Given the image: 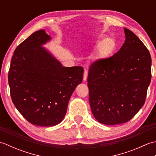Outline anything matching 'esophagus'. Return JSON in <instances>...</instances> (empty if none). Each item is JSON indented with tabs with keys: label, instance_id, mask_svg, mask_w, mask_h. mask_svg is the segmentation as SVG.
<instances>
[{
	"label": "esophagus",
	"instance_id": "34e87169",
	"mask_svg": "<svg viewBox=\"0 0 156 156\" xmlns=\"http://www.w3.org/2000/svg\"><path fill=\"white\" fill-rule=\"evenodd\" d=\"M87 76H88V72L87 70H84V77H83V80L84 81L87 80Z\"/></svg>",
	"mask_w": 156,
	"mask_h": 156
}]
</instances>
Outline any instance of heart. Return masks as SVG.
Returning a JSON list of instances; mask_svg holds the SVG:
<instances>
[{
    "mask_svg": "<svg viewBox=\"0 0 156 156\" xmlns=\"http://www.w3.org/2000/svg\"><path fill=\"white\" fill-rule=\"evenodd\" d=\"M97 47V56L98 59H107L113 54L117 48V42L112 38H106V36H99L96 41Z\"/></svg>",
    "mask_w": 156,
    "mask_h": 156,
    "instance_id": "b5f03b06",
    "label": "heart"
}]
</instances>
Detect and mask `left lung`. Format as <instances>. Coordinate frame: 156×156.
<instances>
[{"mask_svg":"<svg viewBox=\"0 0 156 156\" xmlns=\"http://www.w3.org/2000/svg\"><path fill=\"white\" fill-rule=\"evenodd\" d=\"M125 41L112 57L92 63L88 70L89 101L101 123L129 121L143 107L151 78L150 52L137 35L124 28Z\"/></svg>","mask_w":156,"mask_h":156,"instance_id":"left-lung-1","label":"left lung"}]
</instances>
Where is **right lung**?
<instances>
[{
  "label": "right lung",
  "instance_id": "1",
  "mask_svg": "<svg viewBox=\"0 0 156 156\" xmlns=\"http://www.w3.org/2000/svg\"><path fill=\"white\" fill-rule=\"evenodd\" d=\"M51 37L35 31L14 51L8 80L13 104L31 124L49 127L59 124L69 98L83 79L81 66L64 67L43 45Z\"/></svg>",
  "mask_w": 156,
  "mask_h": 156
}]
</instances>
